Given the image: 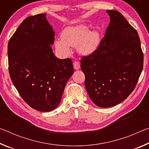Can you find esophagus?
Masks as SVG:
<instances>
[{"label": "esophagus", "mask_w": 149, "mask_h": 149, "mask_svg": "<svg viewBox=\"0 0 149 149\" xmlns=\"http://www.w3.org/2000/svg\"><path fill=\"white\" fill-rule=\"evenodd\" d=\"M74 68L75 70H78L80 68V64L79 62H74Z\"/></svg>", "instance_id": "esophagus-1"}]
</instances>
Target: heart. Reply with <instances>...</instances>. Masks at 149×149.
I'll return each instance as SVG.
<instances>
[{
    "label": "heart",
    "mask_w": 149,
    "mask_h": 149,
    "mask_svg": "<svg viewBox=\"0 0 149 149\" xmlns=\"http://www.w3.org/2000/svg\"><path fill=\"white\" fill-rule=\"evenodd\" d=\"M62 39L55 41L56 48L63 54L71 52V47H77L78 52L84 55L91 54L99 49L100 37L96 30H89L85 24H78L65 28L61 34Z\"/></svg>",
    "instance_id": "b5f03b06"
}]
</instances>
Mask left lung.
Returning <instances> with one entry per match:
<instances>
[{
  "mask_svg": "<svg viewBox=\"0 0 149 149\" xmlns=\"http://www.w3.org/2000/svg\"><path fill=\"white\" fill-rule=\"evenodd\" d=\"M107 12L110 22L99 49L81 60L87 92L102 108L123 101L135 89L143 66L137 31L120 12Z\"/></svg>",
  "mask_w": 149,
  "mask_h": 149,
  "instance_id": "8db88e82",
  "label": "left lung"
}]
</instances>
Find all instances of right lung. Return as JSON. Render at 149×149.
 Segmentation results:
<instances>
[{
    "label": "right lung",
    "mask_w": 149,
    "mask_h": 149,
    "mask_svg": "<svg viewBox=\"0 0 149 149\" xmlns=\"http://www.w3.org/2000/svg\"><path fill=\"white\" fill-rule=\"evenodd\" d=\"M46 15L25 19L8 45L12 81L24 101L41 112L59 105L65 84L74 74L71 59L54 56L51 48L54 31Z\"/></svg>",
    "instance_id": "obj_1"
}]
</instances>
